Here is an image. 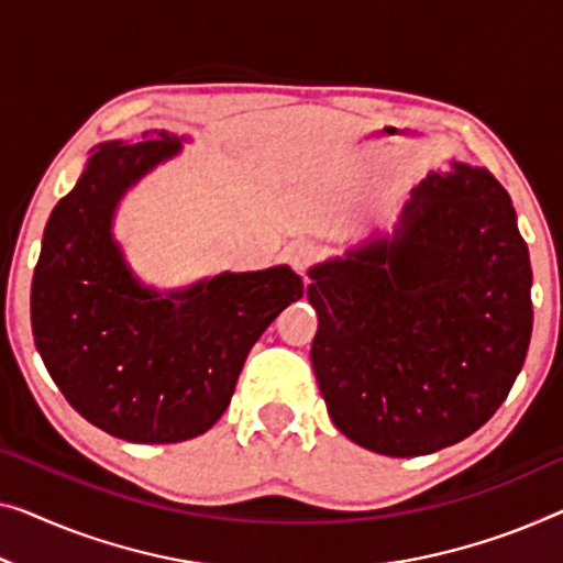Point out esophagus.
<instances>
[{
	"label": "esophagus",
	"mask_w": 563,
	"mask_h": 563,
	"mask_svg": "<svg viewBox=\"0 0 563 563\" xmlns=\"http://www.w3.org/2000/svg\"><path fill=\"white\" fill-rule=\"evenodd\" d=\"M316 257V247L310 242H292V245L285 250V263H288L296 273H306L310 263Z\"/></svg>",
	"instance_id": "1"
}]
</instances>
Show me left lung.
I'll return each mask as SVG.
<instances>
[{"instance_id": "left-lung-1", "label": "left lung", "mask_w": 563, "mask_h": 563, "mask_svg": "<svg viewBox=\"0 0 563 563\" xmlns=\"http://www.w3.org/2000/svg\"><path fill=\"white\" fill-rule=\"evenodd\" d=\"M310 278V362L349 440L389 457L430 455L506 401L531 341V260L488 169L430 174L397 238Z\"/></svg>"}]
</instances>
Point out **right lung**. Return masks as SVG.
Returning a JSON list of instances; mask_svg holds the SVG:
<instances>
[{"instance_id":"1","label":"right lung","mask_w":563,"mask_h":563,"mask_svg":"<svg viewBox=\"0 0 563 563\" xmlns=\"http://www.w3.org/2000/svg\"><path fill=\"white\" fill-rule=\"evenodd\" d=\"M174 133L103 144L49 214L32 278V335L75 412L129 442H184L228 409L253 343L303 298L290 267L222 273L158 296L111 238L123 191L179 151Z\"/></svg>"}]
</instances>
